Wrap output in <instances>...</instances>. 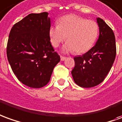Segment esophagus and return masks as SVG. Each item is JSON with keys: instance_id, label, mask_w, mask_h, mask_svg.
<instances>
[{"instance_id": "34e87169", "label": "esophagus", "mask_w": 122, "mask_h": 122, "mask_svg": "<svg viewBox=\"0 0 122 122\" xmlns=\"http://www.w3.org/2000/svg\"><path fill=\"white\" fill-rule=\"evenodd\" d=\"M66 58V57L63 56H60V60H61L62 61H64V60H65Z\"/></svg>"}]
</instances>
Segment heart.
<instances>
[{
  "mask_svg": "<svg viewBox=\"0 0 122 122\" xmlns=\"http://www.w3.org/2000/svg\"><path fill=\"white\" fill-rule=\"evenodd\" d=\"M98 25L95 21L68 14L59 18L58 25L50 27L49 34L54 47H58L66 37L68 42L63 46V51L81 54L90 50L98 37Z\"/></svg>",
  "mask_w": 122,
  "mask_h": 122,
  "instance_id": "obj_1",
  "label": "heart"
}]
</instances>
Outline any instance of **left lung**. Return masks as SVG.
I'll list each match as a JSON object with an SVG mask.
<instances>
[{
  "mask_svg": "<svg viewBox=\"0 0 122 122\" xmlns=\"http://www.w3.org/2000/svg\"><path fill=\"white\" fill-rule=\"evenodd\" d=\"M99 37L95 45L82 56L73 59L75 66L71 71L77 85L89 88L104 81L112 68L116 55V39L112 29L100 18H97Z\"/></svg>",
  "mask_w": 122,
  "mask_h": 122,
  "instance_id": "8db88e82",
  "label": "left lung"
}]
</instances>
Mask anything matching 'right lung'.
Segmentation results:
<instances>
[{"instance_id": "add662e5", "label": "right lung", "mask_w": 122, "mask_h": 122, "mask_svg": "<svg viewBox=\"0 0 122 122\" xmlns=\"http://www.w3.org/2000/svg\"><path fill=\"white\" fill-rule=\"evenodd\" d=\"M48 13L30 14L10 30L6 54L13 72L23 84L32 88L45 86L60 60L51 43Z\"/></svg>"}]
</instances>
